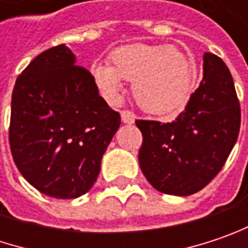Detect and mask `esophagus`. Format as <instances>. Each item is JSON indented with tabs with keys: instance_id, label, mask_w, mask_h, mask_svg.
Returning a JSON list of instances; mask_svg holds the SVG:
<instances>
[{
	"instance_id": "1",
	"label": "esophagus",
	"mask_w": 248,
	"mask_h": 248,
	"mask_svg": "<svg viewBox=\"0 0 248 248\" xmlns=\"http://www.w3.org/2000/svg\"><path fill=\"white\" fill-rule=\"evenodd\" d=\"M121 120L124 124H133L135 121V114L130 110H124V111H121Z\"/></svg>"
}]
</instances>
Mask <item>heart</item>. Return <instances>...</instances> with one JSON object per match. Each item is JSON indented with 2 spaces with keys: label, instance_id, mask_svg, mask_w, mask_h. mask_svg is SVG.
I'll use <instances>...</instances> for the list:
<instances>
[{
  "label": "heart",
  "instance_id": "1",
  "mask_svg": "<svg viewBox=\"0 0 248 248\" xmlns=\"http://www.w3.org/2000/svg\"><path fill=\"white\" fill-rule=\"evenodd\" d=\"M111 66L97 63L92 73L98 90L114 101L123 80L133 81L137 104L147 113L176 114L184 110L193 84V69L184 53L172 46L134 44L111 53Z\"/></svg>",
  "mask_w": 248,
  "mask_h": 248
}]
</instances>
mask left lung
Listing matches in <instances>:
<instances>
[{
  "mask_svg": "<svg viewBox=\"0 0 248 248\" xmlns=\"http://www.w3.org/2000/svg\"><path fill=\"white\" fill-rule=\"evenodd\" d=\"M240 101L226 63L204 53L203 79L172 123L137 120L142 133L138 161L156 190L189 196L223 168L240 131Z\"/></svg>",
  "mask_w": 248,
  "mask_h": 248,
  "instance_id": "obj_1",
  "label": "left lung"
}]
</instances>
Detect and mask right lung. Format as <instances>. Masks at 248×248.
<instances>
[{"instance_id":"1","label":"right lung","mask_w":248,"mask_h":248,"mask_svg":"<svg viewBox=\"0 0 248 248\" xmlns=\"http://www.w3.org/2000/svg\"><path fill=\"white\" fill-rule=\"evenodd\" d=\"M121 123L98 96L92 73L58 45L18 76L11 100L9 147L21 175L50 198L75 199L94 185Z\"/></svg>"}]
</instances>
